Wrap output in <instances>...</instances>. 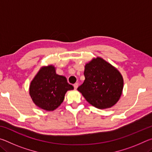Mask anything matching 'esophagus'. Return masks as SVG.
Listing matches in <instances>:
<instances>
[{
    "label": "esophagus",
    "mask_w": 152,
    "mask_h": 152,
    "mask_svg": "<svg viewBox=\"0 0 152 152\" xmlns=\"http://www.w3.org/2000/svg\"><path fill=\"white\" fill-rule=\"evenodd\" d=\"M78 83H75L74 84V88L75 89H76L77 88H78Z\"/></svg>",
    "instance_id": "1"
}]
</instances>
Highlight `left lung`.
<instances>
[{"mask_svg":"<svg viewBox=\"0 0 152 152\" xmlns=\"http://www.w3.org/2000/svg\"><path fill=\"white\" fill-rule=\"evenodd\" d=\"M85 80L78 88L82 96L92 106L100 109L110 108L122 94L123 78L119 71L99 57L85 65Z\"/></svg>","mask_w":152,"mask_h":152,"instance_id":"left-lung-1","label":"left lung"}]
</instances>
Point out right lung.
Returning <instances> with one entry per match:
<instances>
[{
  "instance_id": "right-lung-1",
  "label": "right lung",
  "mask_w": 152,
  "mask_h": 152,
  "mask_svg": "<svg viewBox=\"0 0 152 152\" xmlns=\"http://www.w3.org/2000/svg\"><path fill=\"white\" fill-rule=\"evenodd\" d=\"M73 89L65 76L58 75L55 67L49 65L42 67L31 82L29 94L38 107L52 111L62 103L66 92Z\"/></svg>"
}]
</instances>
